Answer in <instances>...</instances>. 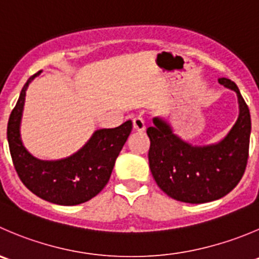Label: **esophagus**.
<instances>
[{"label": "esophagus", "instance_id": "1", "mask_svg": "<svg viewBox=\"0 0 259 259\" xmlns=\"http://www.w3.org/2000/svg\"><path fill=\"white\" fill-rule=\"evenodd\" d=\"M133 129L138 133H142L145 130V124H144V120L142 117H135L133 119Z\"/></svg>", "mask_w": 259, "mask_h": 259}]
</instances>
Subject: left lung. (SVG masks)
<instances>
[{"mask_svg":"<svg viewBox=\"0 0 259 259\" xmlns=\"http://www.w3.org/2000/svg\"><path fill=\"white\" fill-rule=\"evenodd\" d=\"M219 83L238 96L239 116L227 137L210 145H192L173 133L169 122L154 117L148 127L150 172L160 190L177 201L204 204L222 199L239 183L248 162L250 114L239 89L228 78Z\"/></svg>","mask_w":259,"mask_h":259,"instance_id":"1","label":"left lung"}]
</instances>
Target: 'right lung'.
I'll return each mask as SVG.
<instances>
[{
	"instance_id": "1",
	"label": "right lung",
	"mask_w": 259,
	"mask_h": 259,
	"mask_svg": "<svg viewBox=\"0 0 259 259\" xmlns=\"http://www.w3.org/2000/svg\"><path fill=\"white\" fill-rule=\"evenodd\" d=\"M39 73L27 79L10 115L7 124L10 153L20 180L34 195L53 204L73 206L91 200L107 185L115 160L132 133L133 122L127 120L114 129L96 130L71 157L58 160L32 157L22 144L20 124L27 86Z\"/></svg>"
}]
</instances>
